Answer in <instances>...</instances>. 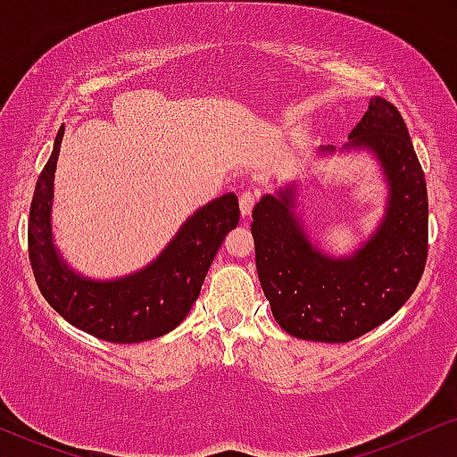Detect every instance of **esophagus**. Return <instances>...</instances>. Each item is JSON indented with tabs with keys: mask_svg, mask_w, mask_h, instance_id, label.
Masks as SVG:
<instances>
[{
	"mask_svg": "<svg viewBox=\"0 0 457 457\" xmlns=\"http://www.w3.org/2000/svg\"><path fill=\"white\" fill-rule=\"evenodd\" d=\"M256 198H259V195H256V192H252V190H244V192H241V195H239L241 216H244V218L250 216L252 209H254V205H256Z\"/></svg>",
	"mask_w": 457,
	"mask_h": 457,
	"instance_id": "1",
	"label": "esophagus"
}]
</instances>
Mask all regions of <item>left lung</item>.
Segmentation results:
<instances>
[{"mask_svg":"<svg viewBox=\"0 0 457 457\" xmlns=\"http://www.w3.org/2000/svg\"><path fill=\"white\" fill-rule=\"evenodd\" d=\"M348 149H370L389 186L374 235L351 256L320 252L295 216V186L252 209L256 271L271 314L287 334L312 342H351L409 302L428 259V190L400 111L372 98ZM334 152V145L323 147Z\"/></svg>","mask_w":457,"mask_h":457,"instance_id":"obj_1","label":"left lung"}]
</instances>
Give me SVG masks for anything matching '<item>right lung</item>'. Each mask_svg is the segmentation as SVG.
<instances>
[{"label": "right lung", "mask_w": 457, "mask_h": 457, "mask_svg": "<svg viewBox=\"0 0 457 457\" xmlns=\"http://www.w3.org/2000/svg\"><path fill=\"white\" fill-rule=\"evenodd\" d=\"M63 126L36 181L27 224L29 262L37 288L70 325L115 345H134L173 331L190 312L207 270L228 230L239 224L233 192L201 207L154 262L117 280H89L62 259L53 244V181Z\"/></svg>", "instance_id": "add662e5"}]
</instances>
